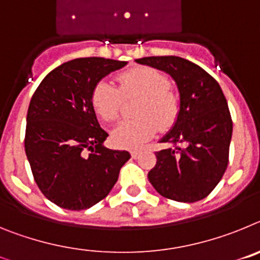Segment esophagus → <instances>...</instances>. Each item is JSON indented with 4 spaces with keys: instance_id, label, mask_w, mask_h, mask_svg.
Here are the masks:
<instances>
[{
    "instance_id": "34e87169",
    "label": "esophagus",
    "mask_w": 260,
    "mask_h": 260,
    "mask_svg": "<svg viewBox=\"0 0 260 260\" xmlns=\"http://www.w3.org/2000/svg\"><path fill=\"white\" fill-rule=\"evenodd\" d=\"M130 153H132V157L133 158H137L141 152H139V151H132V152H130Z\"/></svg>"
}]
</instances>
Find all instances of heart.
Listing matches in <instances>:
<instances>
[{"mask_svg":"<svg viewBox=\"0 0 260 260\" xmlns=\"http://www.w3.org/2000/svg\"><path fill=\"white\" fill-rule=\"evenodd\" d=\"M118 88L109 80H100L91 92V103L104 121L112 122L118 117L122 96L139 95L135 119L119 122L112 132V142L119 148L134 150L146 143L156 133L171 127L180 110V99L169 87L164 73L150 66L130 69L117 77Z\"/></svg>","mask_w":260,"mask_h":260,"instance_id":"b5f03b06","label":"heart"}]
</instances>
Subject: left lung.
<instances>
[{"instance_id": "1", "label": "left lung", "mask_w": 260, "mask_h": 260, "mask_svg": "<svg viewBox=\"0 0 260 260\" xmlns=\"http://www.w3.org/2000/svg\"><path fill=\"white\" fill-rule=\"evenodd\" d=\"M135 61L168 73L180 92L176 122L160 141L172 147L156 152L157 160L148 172V180L168 199L202 201L228 167L233 122L226 99L207 71L187 59L157 56Z\"/></svg>"}]
</instances>
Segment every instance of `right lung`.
<instances>
[{
	"label": "right lung",
	"instance_id": "add662e5",
	"mask_svg": "<svg viewBox=\"0 0 260 260\" xmlns=\"http://www.w3.org/2000/svg\"><path fill=\"white\" fill-rule=\"evenodd\" d=\"M126 63L71 59L50 71L32 96L24 150L39 189L58 207L82 211L103 201L130 158L127 151L103 146L108 133L91 103L95 84Z\"/></svg>",
	"mask_w": 260,
	"mask_h": 260
}]
</instances>
